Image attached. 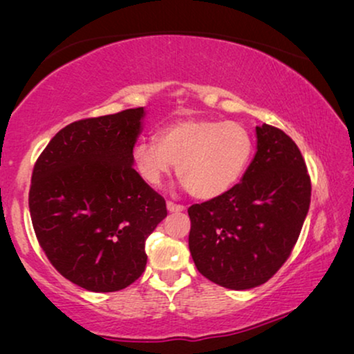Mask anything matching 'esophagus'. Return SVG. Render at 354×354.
Here are the masks:
<instances>
[{
  "label": "esophagus",
  "instance_id": "1",
  "mask_svg": "<svg viewBox=\"0 0 354 354\" xmlns=\"http://www.w3.org/2000/svg\"><path fill=\"white\" fill-rule=\"evenodd\" d=\"M166 206H167L169 212H180V211L185 209V207H183L182 205H176V203H172V201H167Z\"/></svg>",
  "mask_w": 354,
  "mask_h": 354
}]
</instances>
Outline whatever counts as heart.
I'll return each instance as SVG.
<instances>
[{
    "mask_svg": "<svg viewBox=\"0 0 354 354\" xmlns=\"http://www.w3.org/2000/svg\"><path fill=\"white\" fill-rule=\"evenodd\" d=\"M253 149V135L239 122L180 119L159 130L158 142L135 145L133 162L151 187L161 185L177 164L183 187L198 200H212L240 180Z\"/></svg>",
    "mask_w": 354,
    "mask_h": 354,
    "instance_id": "heart-1",
    "label": "heart"
}]
</instances>
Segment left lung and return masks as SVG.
Instances as JSON below:
<instances>
[{
    "mask_svg": "<svg viewBox=\"0 0 354 354\" xmlns=\"http://www.w3.org/2000/svg\"><path fill=\"white\" fill-rule=\"evenodd\" d=\"M256 154L224 195L188 207L196 269L221 287L250 290L288 259L311 203L297 143L272 125L256 127Z\"/></svg>",
    "mask_w": 354,
    "mask_h": 354,
    "instance_id": "left-lung-1",
    "label": "left lung"
}]
</instances>
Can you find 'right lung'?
Segmentation results:
<instances>
[{"label":"right lung","mask_w":354,"mask_h":354,"mask_svg":"<svg viewBox=\"0 0 354 354\" xmlns=\"http://www.w3.org/2000/svg\"><path fill=\"white\" fill-rule=\"evenodd\" d=\"M145 108L77 120L37 159L28 207L38 243L62 277L96 293L133 283L166 201L133 169Z\"/></svg>","instance_id":"right-lung-1"}]
</instances>
